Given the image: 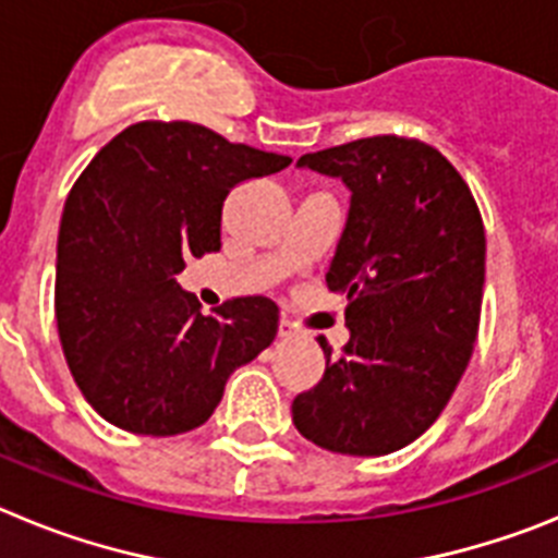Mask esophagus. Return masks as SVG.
<instances>
[{"instance_id":"1","label":"esophagus","mask_w":558,"mask_h":558,"mask_svg":"<svg viewBox=\"0 0 558 558\" xmlns=\"http://www.w3.org/2000/svg\"><path fill=\"white\" fill-rule=\"evenodd\" d=\"M279 338H282V340L295 338V327H293V322H290V318H282V322H279Z\"/></svg>"}]
</instances>
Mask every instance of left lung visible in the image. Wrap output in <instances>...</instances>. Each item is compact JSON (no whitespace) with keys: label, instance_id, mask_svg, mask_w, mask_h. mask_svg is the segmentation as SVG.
Returning <instances> with one entry per match:
<instances>
[{"label":"left lung","instance_id":"1","mask_svg":"<svg viewBox=\"0 0 558 558\" xmlns=\"http://www.w3.org/2000/svg\"><path fill=\"white\" fill-rule=\"evenodd\" d=\"M299 167L352 190L327 284L347 295L349 343L293 399L295 430L340 456H388L438 418L477 338L486 234L470 186L436 150L368 136Z\"/></svg>","mask_w":558,"mask_h":558}]
</instances>
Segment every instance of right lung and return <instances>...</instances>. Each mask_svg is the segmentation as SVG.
<instances>
[{
	"label": "right lung",
	"mask_w": 558,
	"mask_h": 558,
	"mask_svg": "<svg viewBox=\"0 0 558 558\" xmlns=\"http://www.w3.org/2000/svg\"><path fill=\"white\" fill-rule=\"evenodd\" d=\"M288 165L195 122L153 120L88 161L58 231L56 318L69 372L106 422L140 436L195 430L229 374L274 343L270 299L243 295L204 315L175 276L190 256L220 251L236 184Z\"/></svg>",
	"instance_id": "add662e5"
}]
</instances>
